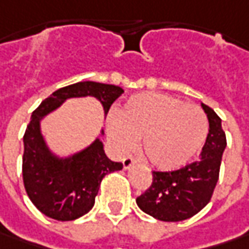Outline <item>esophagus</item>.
Segmentation results:
<instances>
[{
  "mask_svg": "<svg viewBox=\"0 0 249 249\" xmlns=\"http://www.w3.org/2000/svg\"><path fill=\"white\" fill-rule=\"evenodd\" d=\"M134 164H135V160H134L132 157H125L124 160H123V166H124L125 170L131 168Z\"/></svg>",
  "mask_w": 249,
  "mask_h": 249,
  "instance_id": "1",
  "label": "esophagus"
}]
</instances>
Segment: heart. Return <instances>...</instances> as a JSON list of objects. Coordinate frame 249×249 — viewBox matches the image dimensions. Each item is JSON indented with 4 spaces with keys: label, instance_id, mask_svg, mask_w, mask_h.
<instances>
[{
    "label": "heart",
    "instance_id": "b5f03b06",
    "mask_svg": "<svg viewBox=\"0 0 249 249\" xmlns=\"http://www.w3.org/2000/svg\"><path fill=\"white\" fill-rule=\"evenodd\" d=\"M107 136L118 153H129L141 139V152L153 167H182L198 153L208 134L199 107L159 92L138 93L106 123Z\"/></svg>",
    "mask_w": 249,
    "mask_h": 249
}]
</instances>
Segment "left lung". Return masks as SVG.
I'll return each mask as SVG.
<instances>
[{
	"label": "left lung",
	"instance_id": "1",
	"mask_svg": "<svg viewBox=\"0 0 249 249\" xmlns=\"http://www.w3.org/2000/svg\"><path fill=\"white\" fill-rule=\"evenodd\" d=\"M209 120V134L199 160L176 171H153V181L136 205L161 222L187 220L202 211L212 198L219 179L226 134L222 120L209 106L200 103Z\"/></svg>",
	"mask_w": 249,
	"mask_h": 249
}]
</instances>
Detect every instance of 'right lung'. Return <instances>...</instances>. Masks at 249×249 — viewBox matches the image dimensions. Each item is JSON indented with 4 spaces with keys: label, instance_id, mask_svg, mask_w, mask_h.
Returning a JSON list of instances; mask_svg holds the SVG:
<instances>
[{
    "label": "right lung",
    "instance_id": "add662e5",
    "mask_svg": "<svg viewBox=\"0 0 249 249\" xmlns=\"http://www.w3.org/2000/svg\"><path fill=\"white\" fill-rule=\"evenodd\" d=\"M124 93L120 86L83 81L61 88L53 93L32 114L23 136V184L33 205L51 219L68 222L86 214L94 205V198L104 176L123 170L106 156L103 142L96 138L92 143L68 156H58L47 145L41 121L68 99L94 97L107 115L111 104ZM100 134L104 135L102 129Z\"/></svg>",
    "mask_w": 249,
    "mask_h": 249
}]
</instances>
